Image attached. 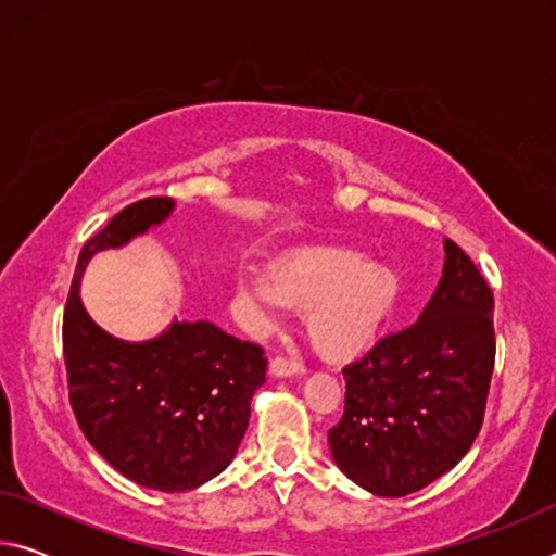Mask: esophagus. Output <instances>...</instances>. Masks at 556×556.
<instances>
[{"mask_svg":"<svg viewBox=\"0 0 556 556\" xmlns=\"http://www.w3.org/2000/svg\"><path fill=\"white\" fill-rule=\"evenodd\" d=\"M269 370L275 378H289V375L301 372V365L296 361H291V357H287V355H277L275 361H271Z\"/></svg>","mask_w":556,"mask_h":556,"instance_id":"1","label":"esophagus"}]
</instances>
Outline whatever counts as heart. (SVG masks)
Instances as JSON below:
<instances>
[{"label":"heart","instance_id":"heart-1","mask_svg":"<svg viewBox=\"0 0 556 556\" xmlns=\"http://www.w3.org/2000/svg\"><path fill=\"white\" fill-rule=\"evenodd\" d=\"M244 294L260 306L304 312V333L324 357H351L368 345L400 294L397 275L355 250H304L271 269L244 277Z\"/></svg>","mask_w":556,"mask_h":556}]
</instances>
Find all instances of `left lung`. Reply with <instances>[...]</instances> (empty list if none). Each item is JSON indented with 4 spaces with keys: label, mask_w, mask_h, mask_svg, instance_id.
<instances>
[{
    "label": "left lung",
    "mask_w": 556,
    "mask_h": 556,
    "mask_svg": "<svg viewBox=\"0 0 556 556\" xmlns=\"http://www.w3.org/2000/svg\"><path fill=\"white\" fill-rule=\"evenodd\" d=\"M444 277L412 326L348 363L343 417L328 431L338 468L402 497L454 468L483 427L495 365L493 291L454 240Z\"/></svg>",
    "instance_id": "1"
}]
</instances>
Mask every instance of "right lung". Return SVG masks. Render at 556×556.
I'll return each instance as SVG.
<instances>
[{"instance_id": "right-lung-1", "label": "right lung", "mask_w": 556, "mask_h": 556, "mask_svg": "<svg viewBox=\"0 0 556 556\" xmlns=\"http://www.w3.org/2000/svg\"><path fill=\"white\" fill-rule=\"evenodd\" d=\"M166 195L129 203L83 244L63 312L68 397L83 434L139 485L184 493L230 464L250 421L267 357L208 321H174L154 341L125 343L90 321L78 281L98 250L162 223Z\"/></svg>"}]
</instances>
